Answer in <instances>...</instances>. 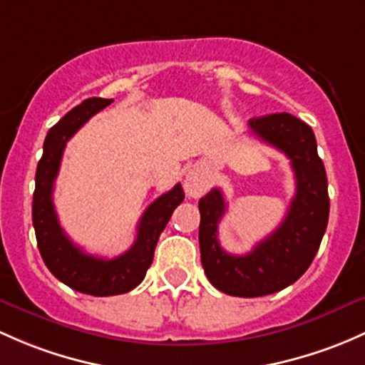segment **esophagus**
<instances>
[{
    "mask_svg": "<svg viewBox=\"0 0 365 365\" xmlns=\"http://www.w3.org/2000/svg\"><path fill=\"white\" fill-rule=\"evenodd\" d=\"M183 187H185V192L189 194L190 197H201V195L210 189L208 175L202 170H199V168H194V170H190L185 175Z\"/></svg>",
    "mask_w": 365,
    "mask_h": 365,
    "instance_id": "1",
    "label": "esophagus"
}]
</instances>
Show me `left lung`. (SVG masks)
Masks as SVG:
<instances>
[{
	"instance_id": "1",
	"label": "left lung",
	"mask_w": 365,
	"mask_h": 365,
	"mask_svg": "<svg viewBox=\"0 0 365 365\" xmlns=\"http://www.w3.org/2000/svg\"><path fill=\"white\" fill-rule=\"evenodd\" d=\"M252 133L290 159L295 195L282 224L250 253L232 255L218 243L225 199L212 189L199 199V248L206 278L234 297H260L292 285L312 266L329 222L327 175L317 152L313 129L290 113L250 118Z\"/></svg>"
}]
</instances>
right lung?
<instances>
[{
	"mask_svg": "<svg viewBox=\"0 0 365 365\" xmlns=\"http://www.w3.org/2000/svg\"><path fill=\"white\" fill-rule=\"evenodd\" d=\"M112 99L89 98L70 110L48 131L43 143V155L36 168V187L33 194V225L36 232L38 250L45 266L59 282L76 292L106 297L133 290L143 282L153 260V252L160 232L170 222L176 206L185 194L180 183L163 194L145 210L133 247L113 259H99L76 247L61 229L53 210V182L59 173L61 159L68 140L87 120L108 106Z\"/></svg>",
	"mask_w": 365,
	"mask_h": 365,
	"instance_id": "1",
	"label": "right lung"
}]
</instances>
